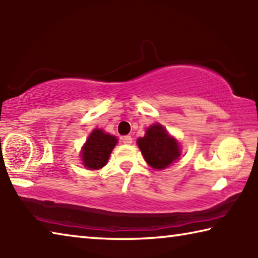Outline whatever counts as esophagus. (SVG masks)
Listing matches in <instances>:
<instances>
[{"mask_svg": "<svg viewBox=\"0 0 258 258\" xmlns=\"http://www.w3.org/2000/svg\"><path fill=\"white\" fill-rule=\"evenodd\" d=\"M121 141H123L125 145H131V143H132V138H131L130 135H125V137L121 138Z\"/></svg>", "mask_w": 258, "mask_h": 258, "instance_id": "1", "label": "esophagus"}]
</instances>
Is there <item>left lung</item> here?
<instances>
[{
	"label": "left lung",
	"instance_id": "left-lung-1",
	"mask_svg": "<svg viewBox=\"0 0 258 258\" xmlns=\"http://www.w3.org/2000/svg\"><path fill=\"white\" fill-rule=\"evenodd\" d=\"M143 157L152 168L163 169L180 157V146L160 124H154L138 140Z\"/></svg>",
	"mask_w": 258,
	"mask_h": 258
}]
</instances>
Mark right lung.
I'll return each mask as SVG.
<instances>
[{"label":"right lung","instance_id":"1","mask_svg":"<svg viewBox=\"0 0 258 258\" xmlns=\"http://www.w3.org/2000/svg\"><path fill=\"white\" fill-rule=\"evenodd\" d=\"M116 143V137L95 128L83 148V164L90 169H99L103 167L107 164L110 152L115 148Z\"/></svg>","mask_w":258,"mask_h":258}]
</instances>
